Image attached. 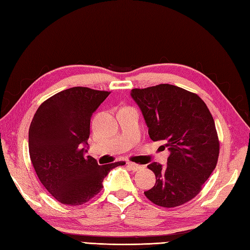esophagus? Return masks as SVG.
<instances>
[{"mask_svg":"<svg viewBox=\"0 0 250 250\" xmlns=\"http://www.w3.org/2000/svg\"><path fill=\"white\" fill-rule=\"evenodd\" d=\"M127 166H128V167H129L132 171H138V170H140V169L142 168V166L134 164V163H127Z\"/></svg>","mask_w":250,"mask_h":250,"instance_id":"esophagus-1","label":"esophagus"}]
</instances>
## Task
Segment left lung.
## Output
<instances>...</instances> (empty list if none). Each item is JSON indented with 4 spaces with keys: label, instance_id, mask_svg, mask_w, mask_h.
<instances>
[{
    "label": "left lung",
    "instance_id": "obj_1",
    "mask_svg": "<svg viewBox=\"0 0 250 250\" xmlns=\"http://www.w3.org/2000/svg\"><path fill=\"white\" fill-rule=\"evenodd\" d=\"M130 96L141 110L149 138L165 141L170 152L167 165L147 166L156 183L144 195L164 208L191 200L212 174L219 154L215 122L207 104L196 94L171 84L134 88Z\"/></svg>",
    "mask_w": 250,
    "mask_h": 250
}]
</instances>
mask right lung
<instances>
[{
  "label": "right lung",
  "mask_w": 250,
  "mask_h": 250,
  "mask_svg": "<svg viewBox=\"0 0 250 250\" xmlns=\"http://www.w3.org/2000/svg\"><path fill=\"white\" fill-rule=\"evenodd\" d=\"M109 92L76 86L37 109L29 130L31 162L43 187L63 204L80 205L102 190L109 172L124 162L99 166L87 155L94 111Z\"/></svg>",
  "instance_id": "1"
}]
</instances>
